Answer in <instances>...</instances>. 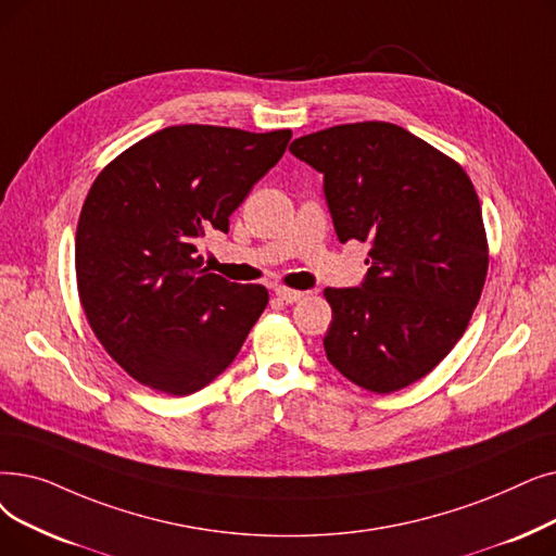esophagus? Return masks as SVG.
Here are the masks:
<instances>
[{
    "mask_svg": "<svg viewBox=\"0 0 556 556\" xmlns=\"http://www.w3.org/2000/svg\"><path fill=\"white\" fill-rule=\"evenodd\" d=\"M275 295H277V300H281V302H286V304H295V302L302 300L304 293L291 291V288H275Z\"/></svg>",
    "mask_w": 556,
    "mask_h": 556,
    "instance_id": "34e87169",
    "label": "esophagus"
}]
</instances>
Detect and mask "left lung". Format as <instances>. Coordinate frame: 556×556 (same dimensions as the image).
<instances>
[{
  "mask_svg": "<svg viewBox=\"0 0 556 556\" xmlns=\"http://www.w3.org/2000/svg\"><path fill=\"white\" fill-rule=\"evenodd\" d=\"M325 177L341 243H370L356 288H327L329 364L372 393L422 379L464 336L489 270L464 167L391 123L338 125L291 142Z\"/></svg>",
  "mask_w": 556,
  "mask_h": 556,
  "instance_id": "obj_1",
  "label": "left lung"
}]
</instances>
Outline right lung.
<instances>
[{
  "label": "right lung",
  "instance_id": "add662e5",
  "mask_svg": "<svg viewBox=\"0 0 556 556\" xmlns=\"http://www.w3.org/2000/svg\"><path fill=\"white\" fill-rule=\"evenodd\" d=\"M291 136L165 127L90 186L75 240L79 300L104 350L136 381L190 395L243 348L268 291L208 273L198 245L208 231H229V215Z\"/></svg>",
  "mask_w": 556,
  "mask_h": 556
}]
</instances>
